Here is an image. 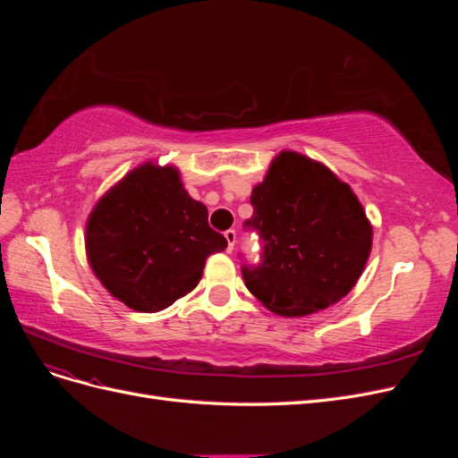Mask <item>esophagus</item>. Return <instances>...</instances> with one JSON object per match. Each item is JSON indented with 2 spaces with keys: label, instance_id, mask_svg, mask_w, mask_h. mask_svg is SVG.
Listing matches in <instances>:
<instances>
[{
  "label": "esophagus",
  "instance_id": "1",
  "mask_svg": "<svg viewBox=\"0 0 458 458\" xmlns=\"http://www.w3.org/2000/svg\"><path fill=\"white\" fill-rule=\"evenodd\" d=\"M225 241H227V252H233L234 242H237V233H234V229L225 231Z\"/></svg>",
  "mask_w": 458,
  "mask_h": 458
}]
</instances>
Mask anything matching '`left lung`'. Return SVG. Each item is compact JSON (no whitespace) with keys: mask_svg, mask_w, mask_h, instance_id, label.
<instances>
[{"mask_svg":"<svg viewBox=\"0 0 458 458\" xmlns=\"http://www.w3.org/2000/svg\"><path fill=\"white\" fill-rule=\"evenodd\" d=\"M250 202L244 225L259 233L263 256L242 276L263 306L303 317L350 294L370 256L372 225L348 183L321 162L281 150Z\"/></svg>","mask_w":458,"mask_h":458,"instance_id":"left-lung-1","label":"left lung"}]
</instances>
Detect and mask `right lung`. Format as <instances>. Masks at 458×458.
Returning a JSON list of instances; mask_svg holds the SVG:
<instances>
[{
  "mask_svg": "<svg viewBox=\"0 0 458 458\" xmlns=\"http://www.w3.org/2000/svg\"><path fill=\"white\" fill-rule=\"evenodd\" d=\"M208 208L189 197L175 165L145 162L97 200L86 224L88 261L101 284L133 311H162L189 294L206 258L224 252Z\"/></svg>",
  "mask_w": 458,
  "mask_h": 458,
  "instance_id": "1",
  "label": "right lung"
}]
</instances>
